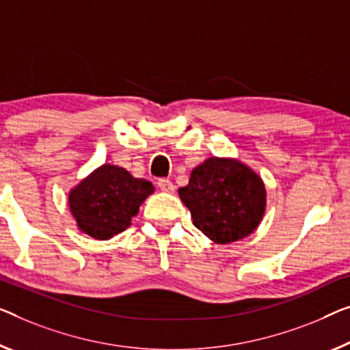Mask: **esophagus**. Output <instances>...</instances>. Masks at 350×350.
Returning <instances> with one entry per match:
<instances>
[{
	"mask_svg": "<svg viewBox=\"0 0 350 350\" xmlns=\"http://www.w3.org/2000/svg\"><path fill=\"white\" fill-rule=\"evenodd\" d=\"M159 189L165 193H174L176 187L170 179H159Z\"/></svg>",
	"mask_w": 350,
	"mask_h": 350,
	"instance_id": "34e87169",
	"label": "esophagus"
}]
</instances>
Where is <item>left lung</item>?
Segmentation results:
<instances>
[{"mask_svg": "<svg viewBox=\"0 0 350 350\" xmlns=\"http://www.w3.org/2000/svg\"><path fill=\"white\" fill-rule=\"evenodd\" d=\"M193 225L218 245L248 237L262 221L267 191L260 176L232 157H208L179 189Z\"/></svg>", "mask_w": 350, "mask_h": 350, "instance_id": "obj_1", "label": "left lung"}]
</instances>
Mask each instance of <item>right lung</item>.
Returning a JSON list of instances; mask_svg holds the SVG:
<instances>
[{"label":"right lung","instance_id":"right-lung-1","mask_svg":"<svg viewBox=\"0 0 350 350\" xmlns=\"http://www.w3.org/2000/svg\"><path fill=\"white\" fill-rule=\"evenodd\" d=\"M155 191L149 180L118 165L103 163L72 187L67 196L78 231L108 241L132 225L139 206Z\"/></svg>","mask_w":350,"mask_h":350}]
</instances>
